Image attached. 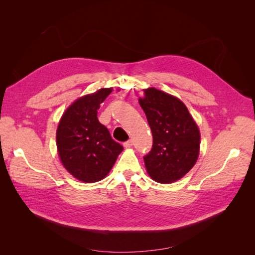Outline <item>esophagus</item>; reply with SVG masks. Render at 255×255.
<instances>
[{"label": "esophagus", "mask_w": 255, "mask_h": 255, "mask_svg": "<svg viewBox=\"0 0 255 255\" xmlns=\"http://www.w3.org/2000/svg\"><path fill=\"white\" fill-rule=\"evenodd\" d=\"M123 145H125L126 148H130V146L133 145V140H128V141H126L125 143H123Z\"/></svg>", "instance_id": "1"}]
</instances>
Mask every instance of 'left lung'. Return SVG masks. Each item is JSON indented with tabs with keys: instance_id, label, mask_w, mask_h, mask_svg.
Wrapping results in <instances>:
<instances>
[{
	"instance_id": "left-lung-1",
	"label": "left lung",
	"mask_w": 255,
	"mask_h": 255,
	"mask_svg": "<svg viewBox=\"0 0 255 255\" xmlns=\"http://www.w3.org/2000/svg\"><path fill=\"white\" fill-rule=\"evenodd\" d=\"M139 104L153 136L152 149L143 156L146 171L158 183L180 180L199 156L198 126L181 100L164 91L145 89Z\"/></svg>"
}]
</instances>
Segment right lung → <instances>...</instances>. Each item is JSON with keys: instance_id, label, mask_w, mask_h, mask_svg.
Segmentation results:
<instances>
[{"instance_id": "1", "label": "right lung", "mask_w": 255, "mask_h": 255, "mask_svg": "<svg viewBox=\"0 0 255 255\" xmlns=\"http://www.w3.org/2000/svg\"><path fill=\"white\" fill-rule=\"evenodd\" d=\"M111 92L112 88H102L78 99L68 107L57 128L61 163L69 173L85 183L104 179L123 150L97 117L100 104Z\"/></svg>"}]
</instances>
